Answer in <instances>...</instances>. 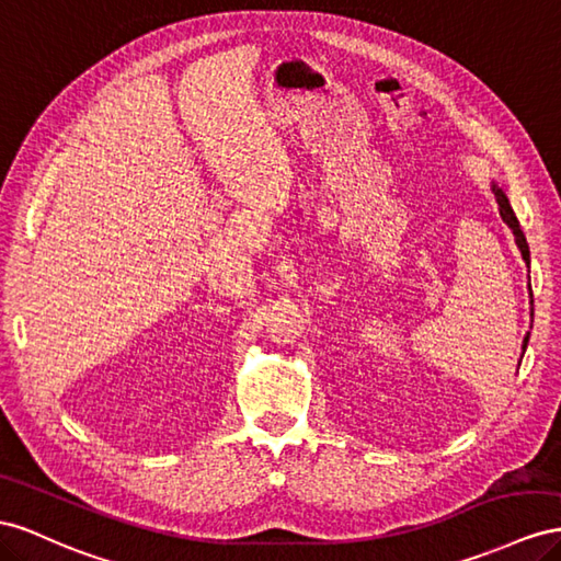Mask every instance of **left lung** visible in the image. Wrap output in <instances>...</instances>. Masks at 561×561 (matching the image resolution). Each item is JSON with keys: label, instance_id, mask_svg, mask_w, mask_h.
Listing matches in <instances>:
<instances>
[{"label": "left lung", "instance_id": "8db88e82", "mask_svg": "<svg viewBox=\"0 0 561 561\" xmlns=\"http://www.w3.org/2000/svg\"><path fill=\"white\" fill-rule=\"evenodd\" d=\"M491 191L495 193L497 207H501V217H503V221L512 229L514 243H517V248H519V252H522V256H524V262H526V266H528V264H531V252H528L526 236H524L522 226H519V221H517V215H514V209H512V205H510V201H507V193H505L501 186H497L495 181H491ZM528 290H531V283H528ZM528 297H531V305H534V295L528 293ZM528 335H531V332H526V337H524V342H522V350H524V352H526V344H528ZM519 363H522V360H519Z\"/></svg>", "mask_w": 561, "mask_h": 561}]
</instances>
